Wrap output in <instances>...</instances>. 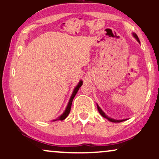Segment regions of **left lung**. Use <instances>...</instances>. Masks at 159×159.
<instances>
[{
  "label": "left lung",
  "instance_id": "8db88e82",
  "mask_svg": "<svg viewBox=\"0 0 159 159\" xmlns=\"http://www.w3.org/2000/svg\"><path fill=\"white\" fill-rule=\"evenodd\" d=\"M133 35H134V37L135 38V39H137V41L139 42V39H138V37H137V35H136V34L135 33H133ZM97 109H98V111H99V113H100V115L102 116H103V117L104 118H107V120H110V121H111V122H122V121H124V120H125V119H124V120H115V119H113V118H109L108 116H107L106 115H105V113H104V112H103L102 111V109L100 108V107H99V105L97 104Z\"/></svg>",
  "mask_w": 159,
  "mask_h": 159
}]
</instances>
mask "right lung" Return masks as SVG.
Instances as JSON below:
<instances>
[{
	"mask_svg": "<svg viewBox=\"0 0 159 159\" xmlns=\"http://www.w3.org/2000/svg\"><path fill=\"white\" fill-rule=\"evenodd\" d=\"M82 84H83V81H80L78 85L75 86V89H74L73 92V94H72V95H71L70 99L69 102H68V104H67V107H66V109H65V112H64V113H63V114H62V115H61L58 118H57V119H55V120H53V121H56V120H64V119H65V118H67V116L69 115L70 112L72 102H73V99L74 97H75V94H77L78 89H79L80 87H81V86H82Z\"/></svg>",
	"mask_w": 159,
	"mask_h": 159,
	"instance_id": "obj_1",
	"label": "right lung"
}]
</instances>
